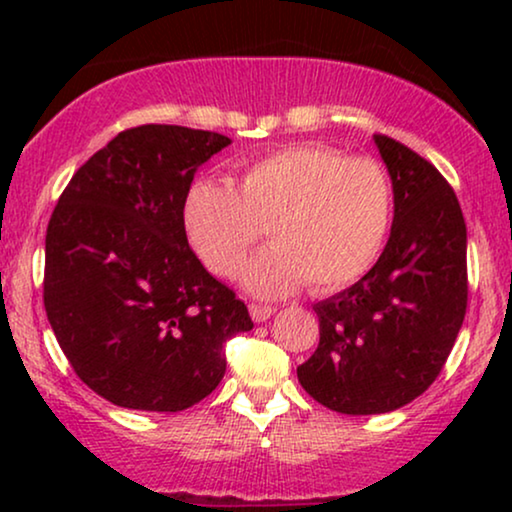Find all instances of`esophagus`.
<instances>
[{
	"label": "esophagus",
	"mask_w": 512,
	"mask_h": 512,
	"mask_svg": "<svg viewBox=\"0 0 512 512\" xmlns=\"http://www.w3.org/2000/svg\"><path fill=\"white\" fill-rule=\"evenodd\" d=\"M275 312H277V307H272V305H254V303L249 305V314H251V319L256 321V324H263V321H268Z\"/></svg>",
	"instance_id": "1"
}]
</instances>
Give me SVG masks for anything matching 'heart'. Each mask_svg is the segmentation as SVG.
<instances>
[{
	"instance_id": "b5f03b06",
	"label": "heart",
	"mask_w": 512,
	"mask_h": 512,
	"mask_svg": "<svg viewBox=\"0 0 512 512\" xmlns=\"http://www.w3.org/2000/svg\"><path fill=\"white\" fill-rule=\"evenodd\" d=\"M394 219L389 174L373 158L321 144L284 146L251 163L237 186L200 179L184 200V228L214 275L230 277L265 228L272 244L242 268L254 296L305 282L338 291L380 261Z\"/></svg>"
}]
</instances>
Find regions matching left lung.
<instances>
[{
    "mask_svg": "<svg viewBox=\"0 0 512 512\" xmlns=\"http://www.w3.org/2000/svg\"><path fill=\"white\" fill-rule=\"evenodd\" d=\"M394 188V223L380 261L349 289L314 305L319 347L298 382L342 415H382L422 396L464 324L466 223L429 160L375 135Z\"/></svg>",
    "mask_w": 512,
    "mask_h": 512,
    "instance_id": "left-lung-1",
    "label": "left lung"
}]
</instances>
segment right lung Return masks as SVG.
Returning a JSON list of instances; mask_svg holds the SVG:
<instances>
[{
  "instance_id": "add662e5",
  "label": "right lung",
  "mask_w": 512,
  "mask_h": 512,
  "mask_svg": "<svg viewBox=\"0 0 512 512\" xmlns=\"http://www.w3.org/2000/svg\"><path fill=\"white\" fill-rule=\"evenodd\" d=\"M219 132L139 125L79 167L46 230L44 305L74 373L130 410L179 412L226 373L247 305L188 247L184 200Z\"/></svg>"
}]
</instances>
